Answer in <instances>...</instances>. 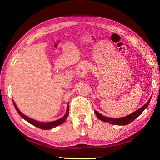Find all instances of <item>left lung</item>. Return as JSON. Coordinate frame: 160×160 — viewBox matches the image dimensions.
I'll return each instance as SVG.
<instances>
[{
    "mask_svg": "<svg viewBox=\"0 0 160 160\" xmlns=\"http://www.w3.org/2000/svg\"><path fill=\"white\" fill-rule=\"evenodd\" d=\"M150 101H151V98L148 100L147 104H144L143 107H142L136 111H135L132 113L128 115H127V116L124 117V118H118V119L107 118L106 116H104V115H102L100 113H98V112L96 111H95V113L96 114L97 118L98 119H100V120L102 121L107 122H108V123H111L112 124H115V125H127L129 123H131V122L135 120V119H136L139 116V115H140L142 113V112L144 111L145 108L148 106L149 103H150Z\"/></svg>",
    "mask_w": 160,
    "mask_h": 160,
    "instance_id": "8db88e82",
    "label": "left lung"
}]
</instances>
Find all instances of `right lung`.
Listing matches in <instances>:
<instances>
[{
  "instance_id": "1",
  "label": "right lung",
  "mask_w": 160,
  "mask_h": 160,
  "mask_svg": "<svg viewBox=\"0 0 160 160\" xmlns=\"http://www.w3.org/2000/svg\"><path fill=\"white\" fill-rule=\"evenodd\" d=\"M13 103V105H14V107L16 108V110L17 111V112H18V114L21 116L23 119H25V120L26 121H28L29 123L32 124V125H34L36 126V127H37L39 128H41V129H45V130H48V129H51V128H53L54 127H57V126H58L61 124H62L63 122H65L66 119L68 116V115H69V106H67V112L65 115H64V116L62 118L59 119V120H57L56 121H53V122H39L38 121H36L34 120H33V119L30 118L28 116H26L25 115H24L23 113H22L21 112H20L19 110L18 107H16V105L14 102Z\"/></svg>"
}]
</instances>
